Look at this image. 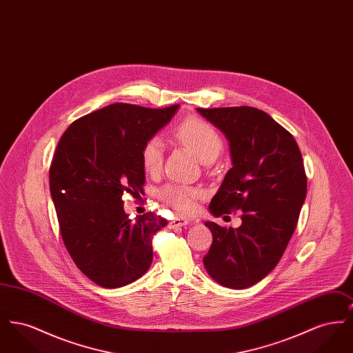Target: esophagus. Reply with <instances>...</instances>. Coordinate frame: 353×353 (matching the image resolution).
I'll list each match as a JSON object with an SVG mask.
<instances>
[{
  "mask_svg": "<svg viewBox=\"0 0 353 353\" xmlns=\"http://www.w3.org/2000/svg\"><path fill=\"white\" fill-rule=\"evenodd\" d=\"M189 222H188V219H181V217H177V219H173L168 223L169 228H172V229H174V228H179V226H185V225H188Z\"/></svg>",
  "mask_w": 353,
  "mask_h": 353,
  "instance_id": "1",
  "label": "esophagus"
}]
</instances>
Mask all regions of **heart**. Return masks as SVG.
I'll return each instance as SVG.
<instances>
[{"label":"heart","instance_id":"heart-1","mask_svg":"<svg viewBox=\"0 0 353 353\" xmlns=\"http://www.w3.org/2000/svg\"><path fill=\"white\" fill-rule=\"evenodd\" d=\"M174 136L200 157L202 163H212L217 159L223 141L219 131L208 121L199 118H188L174 130ZM141 165L147 173H157L163 167L164 148L157 137L147 140L140 152ZM161 201L165 202L173 210L181 214H192L196 212L197 201L203 197L199 188L183 184H169L159 193Z\"/></svg>","mask_w":353,"mask_h":353}]
</instances>
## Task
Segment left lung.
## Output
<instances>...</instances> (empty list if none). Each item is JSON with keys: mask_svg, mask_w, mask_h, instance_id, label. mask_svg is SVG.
<instances>
[{"mask_svg": "<svg viewBox=\"0 0 353 353\" xmlns=\"http://www.w3.org/2000/svg\"><path fill=\"white\" fill-rule=\"evenodd\" d=\"M197 111L228 137L233 161L209 209L216 217L242 210L236 229L205 222L213 242L203 266L219 285L248 288L278 265L295 232L307 193L302 153L294 136L258 108Z\"/></svg>", "mask_w": 353, "mask_h": 353, "instance_id": "1", "label": "left lung"}]
</instances>
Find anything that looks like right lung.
I'll list each match as a JSON object with an SVG mask.
<instances>
[{
	"label": "right lung",
	"instance_id": "1",
	"mask_svg": "<svg viewBox=\"0 0 353 353\" xmlns=\"http://www.w3.org/2000/svg\"><path fill=\"white\" fill-rule=\"evenodd\" d=\"M177 108L110 104L72 121L59 139L49 173L59 233L78 269L101 287L130 285L151 266L152 238L167 219L148 212L131 221L123 196L140 197L141 148Z\"/></svg>",
	"mask_w": 353,
	"mask_h": 353
}]
</instances>
